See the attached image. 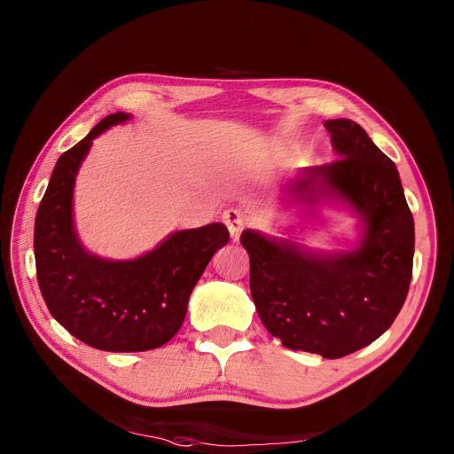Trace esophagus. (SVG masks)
<instances>
[{
	"label": "esophagus",
	"mask_w": 454,
	"mask_h": 454,
	"mask_svg": "<svg viewBox=\"0 0 454 454\" xmlns=\"http://www.w3.org/2000/svg\"><path fill=\"white\" fill-rule=\"evenodd\" d=\"M223 223L226 224V228H228V231H230L233 239H239L241 231L247 226V215L239 207H230L223 213Z\"/></svg>",
	"instance_id": "obj_1"
}]
</instances>
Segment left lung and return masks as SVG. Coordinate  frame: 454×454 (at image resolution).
<instances>
[{
	"mask_svg": "<svg viewBox=\"0 0 454 454\" xmlns=\"http://www.w3.org/2000/svg\"><path fill=\"white\" fill-rule=\"evenodd\" d=\"M339 158L305 169L293 193L311 200L325 189L366 221L361 247L335 257L309 255L291 243L243 231L250 293L272 337L289 349L340 359L379 339L409 294L414 219L395 163L351 119L325 121Z\"/></svg>",
	"mask_w": 454,
	"mask_h": 454,
	"instance_id": "obj_1",
	"label": "left lung"
}]
</instances>
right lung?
<instances>
[{
  "mask_svg": "<svg viewBox=\"0 0 454 454\" xmlns=\"http://www.w3.org/2000/svg\"><path fill=\"white\" fill-rule=\"evenodd\" d=\"M125 119L123 112L106 115L59 158L35 221L36 278L50 313L84 344L117 353L154 349L176 335L191 291L230 239L226 226L213 223L176 231L132 261L84 252L71 221L75 175L91 139Z\"/></svg>",
  "mask_w": 454,
  "mask_h": 454,
  "instance_id": "obj_1",
  "label": "right lung"
}]
</instances>
